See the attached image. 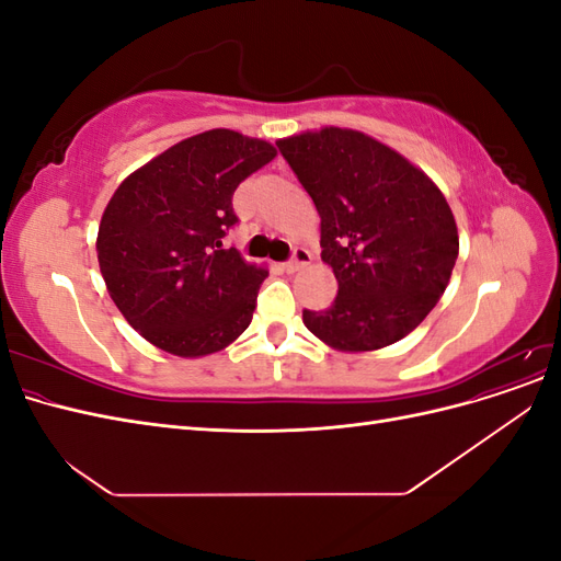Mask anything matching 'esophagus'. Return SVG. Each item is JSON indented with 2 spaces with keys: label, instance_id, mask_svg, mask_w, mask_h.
Instances as JSON below:
<instances>
[{
  "label": "esophagus",
  "instance_id": "obj_1",
  "mask_svg": "<svg viewBox=\"0 0 561 561\" xmlns=\"http://www.w3.org/2000/svg\"><path fill=\"white\" fill-rule=\"evenodd\" d=\"M311 262V254H309V250H295V254H293V260L290 262H285L283 264V271H287V274H295V271H299V268H304Z\"/></svg>",
  "mask_w": 561,
  "mask_h": 561
}]
</instances>
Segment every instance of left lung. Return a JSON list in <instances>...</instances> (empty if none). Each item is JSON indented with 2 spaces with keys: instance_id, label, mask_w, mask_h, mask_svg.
<instances>
[{
  "instance_id": "obj_1",
  "label": "left lung",
  "mask_w": 561,
  "mask_h": 561,
  "mask_svg": "<svg viewBox=\"0 0 561 561\" xmlns=\"http://www.w3.org/2000/svg\"><path fill=\"white\" fill-rule=\"evenodd\" d=\"M320 215V257L339 283L304 325L344 353L379 351L421 325L447 290L458 229L437 184L396 149L325 126L276 142Z\"/></svg>"
}]
</instances>
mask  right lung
I'll list each match as a JSON object with an SVG mask.
<instances>
[{"mask_svg":"<svg viewBox=\"0 0 561 561\" xmlns=\"http://www.w3.org/2000/svg\"><path fill=\"white\" fill-rule=\"evenodd\" d=\"M276 147L229 128L192 135L116 186L98 229V264L128 325L149 344L201 358L252 320L268 268L222 239L239 222L231 196Z\"/></svg>","mask_w":561,"mask_h":561,"instance_id":"obj_1","label":"right lung"}]
</instances>
